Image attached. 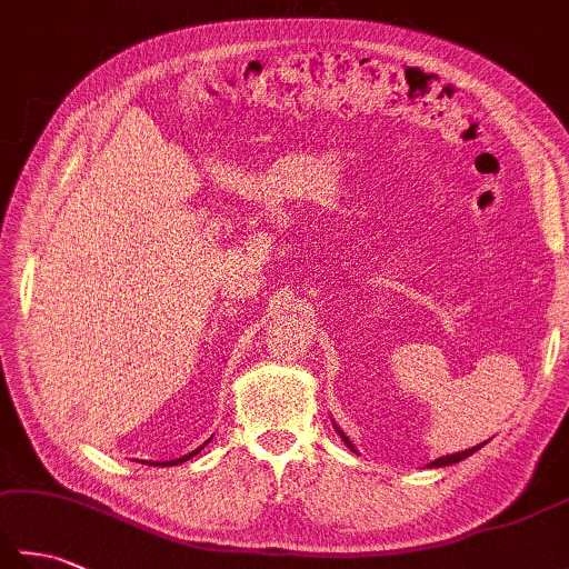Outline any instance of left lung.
<instances>
[{
	"mask_svg": "<svg viewBox=\"0 0 569 569\" xmlns=\"http://www.w3.org/2000/svg\"><path fill=\"white\" fill-rule=\"evenodd\" d=\"M335 430H337V435H340V438L345 440V445L349 447V450L352 452H357L355 450V445H352V440L347 438V435L335 426ZM481 445H487V442H481ZM481 445H477V447H471V450H465V452H455V455H445V457H438V459H432V462L428 465V467H450V465H457V462H462V459H467L469 455H475L477 450H481Z\"/></svg>",
	"mask_w": 569,
	"mask_h": 569,
	"instance_id": "left-lung-1",
	"label": "left lung"
}]
</instances>
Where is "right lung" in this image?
<instances>
[{
	"label": "right lung",
	"mask_w": 569,
	"mask_h": 569,
	"mask_svg": "<svg viewBox=\"0 0 569 569\" xmlns=\"http://www.w3.org/2000/svg\"><path fill=\"white\" fill-rule=\"evenodd\" d=\"M210 442V440H208ZM208 442H204V445H208ZM204 445H200L198 447V450H192V452H188V455H183V457H178V459H171V462H149V465H159V467H173V465H183L186 462V459H190V457H196L200 450H202V447Z\"/></svg>",
	"instance_id": "add662e5"
}]
</instances>
